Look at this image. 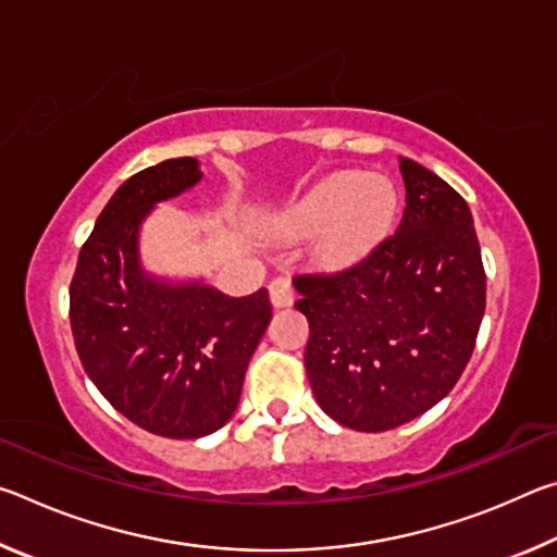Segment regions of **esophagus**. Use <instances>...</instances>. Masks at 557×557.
<instances>
[{"instance_id": "1", "label": "esophagus", "mask_w": 557, "mask_h": 557, "mask_svg": "<svg viewBox=\"0 0 557 557\" xmlns=\"http://www.w3.org/2000/svg\"><path fill=\"white\" fill-rule=\"evenodd\" d=\"M268 289L272 307H289L292 301H295V287H292V282L287 277H275L270 282Z\"/></svg>"}]
</instances>
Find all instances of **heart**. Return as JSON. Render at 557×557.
<instances>
[{
	"label": "heart",
	"mask_w": 557,
	"mask_h": 557,
	"mask_svg": "<svg viewBox=\"0 0 557 557\" xmlns=\"http://www.w3.org/2000/svg\"><path fill=\"white\" fill-rule=\"evenodd\" d=\"M398 196L388 178L371 172H338L299 194L277 215L285 238L312 235V260L344 270L363 260L388 235Z\"/></svg>",
	"instance_id": "heart-1"
}]
</instances>
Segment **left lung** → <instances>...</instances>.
<instances>
[{
    "mask_svg": "<svg viewBox=\"0 0 557 557\" xmlns=\"http://www.w3.org/2000/svg\"><path fill=\"white\" fill-rule=\"evenodd\" d=\"M398 231L356 265L297 275L309 322L305 369L322 410L358 432H385L455 388L474 351L486 272L467 201L400 157Z\"/></svg>",
    "mask_w": 557,
    "mask_h": 557,
    "instance_id": "obj_1",
    "label": "left lung"
}]
</instances>
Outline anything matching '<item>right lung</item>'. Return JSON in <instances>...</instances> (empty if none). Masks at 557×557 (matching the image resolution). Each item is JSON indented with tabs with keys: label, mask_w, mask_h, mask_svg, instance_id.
I'll list each match as a JSON object with an SVG mask.
<instances>
[{
	"label": "right lung",
	"mask_w": 557,
	"mask_h": 557,
	"mask_svg": "<svg viewBox=\"0 0 557 557\" xmlns=\"http://www.w3.org/2000/svg\"><path fill=\"white\" fill-rule=\"evenodd\" d=\"M199 178L191 157L129 176L98 215L71 280L83 369L129 422L172 440L206 437L231 420L272 317L268 289L228 297L201 282L169 285L139 268L147 213Z\"/></svg>",
	"instance_id": "1"
}]
</instances>
